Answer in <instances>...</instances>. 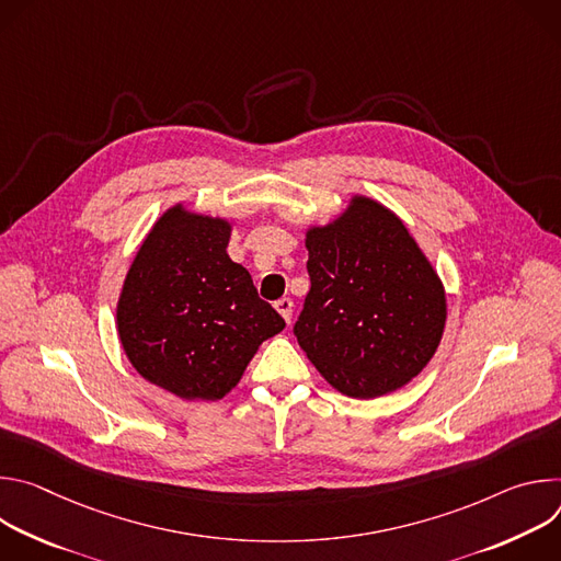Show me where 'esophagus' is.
<instances>
[{
    "instance_id": "34e87169",
    "label": "esophagus",
    "mask_w": 561,
    "mask_h": 561,
    "mask_svg": "<svg viewBox=\"0 0 561 561\" xmlns=\"http://www.w3.org/2000/svg\"><path fill=\"white\" fill-rule=\"evenodd\" d=\"M277 312L286 319V324H290V317H293V299L290 297H282L275 301Z\"/></svg>"
}]
</instances>
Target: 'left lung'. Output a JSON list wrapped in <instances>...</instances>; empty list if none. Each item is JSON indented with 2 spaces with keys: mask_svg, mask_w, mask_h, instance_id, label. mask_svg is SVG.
I'll use <instances>...</instances> for the list:
<instances>
[{
  "mask_svg": "<svg viewBox=\"0 0 561 561\" xmlns=\"http://www.w3.org/2000/svg\"><path fill=\"white\" fill-rule=\"evenodd\" d=\"M306 249L310 290L293 331L314 368L355 399L417 377L442 342L446 293L404 221L355 195L306 230Z\"/></svg>",
  "mask_w": 561,
  "mask_h": 561,
  "instance_id": "left-lung-1",
  "label": "left lung"
}]
</instances>
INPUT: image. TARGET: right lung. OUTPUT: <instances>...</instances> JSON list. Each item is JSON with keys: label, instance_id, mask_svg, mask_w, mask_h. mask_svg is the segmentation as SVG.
Segmentation results:
<instances>
[{"label": "right lung", "instance_id": "1", "mask_svg": "<svg viewBox=\"0 0 561 561\" xmlns=\"http://www.w3.org/2000/svg\"><path fill=\"white\" fill-rule=\"evenodd\" d=\"M230 221L169 208L141 242L119 293L117 333L135 370L182 399L215 402L242 379L282 314L228 253Z\"/></svg>", "mask_w": 561, "mask_h": 561}]
</instances>
